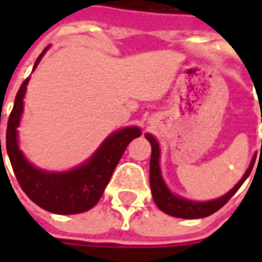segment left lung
Returning a JSON list of instances; mask_svg holds the SVG:
<instances>
[{
    "label": "left lung",
    "mask_w": 262,
    "mask_h": 262,
    "mask_svg": "<svg viewBox=\"0 0 262 262\" xmlns=\"http://www.w3.org/2000/svg\"><path fill=\"white\" fill-rule=\"evenodd\" d=\"M146 138L151 144V159H150V188H151V194H153V200L156 203V206L169 216L181 217V219H200V217H207L213 213H216L217 210H220L222 207L226 204L227 201L235 195L237 189L241 185L245 182L252 167L255 163V157L252 159L251 166L248 167L245 175L242 176V179L237 182L233 189H230L226 195L220 196L214 201H207V203H195V201H188L184 198L173 195L165 185L162 175H160V167H159V156H160V150H159V144L157 141L150 136L146 134ZM262 151V147H261Z\"/></svg>",
    "instance_id": "8db88e82"
}]
</instances>
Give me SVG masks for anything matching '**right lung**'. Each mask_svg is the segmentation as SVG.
<instances>
[{"label": "right lung", "instance_id": "obj_1", "mask_svg": "<svg viewBox=\"0 0 262 262\" xmlns=\"http://www.w3.org/2000/svg\"><path fill=\"white\" fill-rule=\"evenodd\" d=\"M45 52L46 49L36 59L35 68ZM27 81L29 78H26L17 92L7 124L5 146L15 178L26 195L43 210L56 214H77L87 211L100 200L126 146L134 138L141 136V129L129 126L116 131L115 134L106 138L105 143L86 165L74 170L66 173H48L39 170L26 160L17 144L15 128L18 126L20 115L23 112V97Z\"/></svg>", "mask_w": 262, "mask_h": 262}]
</instances>
